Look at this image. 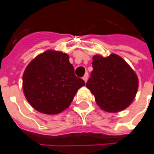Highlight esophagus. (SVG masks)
<instances>
[{"label": "esophagus", "mask_w": 154, "mask_h": 154, "mask_svg": "<svg viewBox=\"0 0 154 154\" xmlns=\"http://www.w3.org/2000/svg\"><path fill=\"white\" fill-rule=\"evenodd\" d=\"M87 80H88V74L86 73V74H85V75H84V77H83V80H84V81H85V82H86V81H87Z\"/></svg>", "instance_id": "esophagus-1"}]
</instances>
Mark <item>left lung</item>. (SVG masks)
I'll list each match as a JSON object with an SVG mask.
<instances>
[{"label":"left lung","mask_w":154,"mask_h":154,"mask_svg":"<svg viewBox=\"0 0 154 154\" xmlns=\"http://www.w3.org/2000/svg\"><path fill=\"white\" fill-rule=\"evenodd\" d=\"M91 78L86 87L94 95L99 108L116 113L128 108L136 96L139 80L127 62L116 54L92 56Z\"/></svg>","instance_id":"8db88e82"}]
</instances>
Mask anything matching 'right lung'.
Returning a JSON list of instances; mask_svg holds the SVG:
<instances>
[{"instance_id": "obj_1", "label": "right lung", "mask_w": 154, "mask_h": 154, "mask_svg": "<svg viewBox=\"0 0 154 154\" xmlns=\"http://www.w3.org/2000/svg\"><path fill=\"white\" fill-rule=\"evenodd\" d=\"M85 86L76 77L69 56L48 50L37 56L23 74V92L29 103L38 112L56 115L69 107L77 91Z\"/></svg>"}]
</instances>
